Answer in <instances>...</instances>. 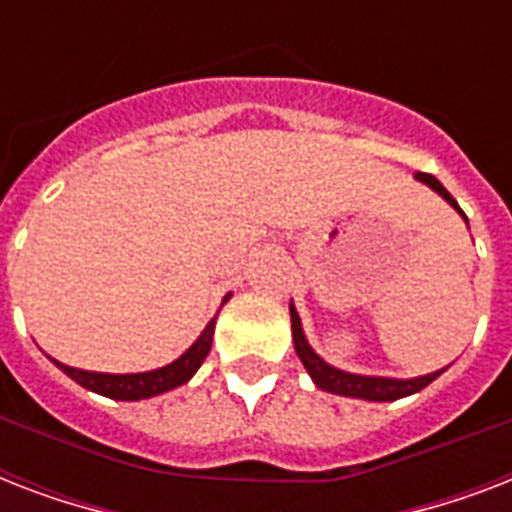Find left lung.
<instances>
[{
	"instance_id": "obj_1",
	"label": "left lung",
	"mask_w": 512,
	"mask_h": 512,
	"mask_svg": "<svg viewBox=\"0 0 512 512\" xmlns=\"http://www.w3.org/2000/svg\"><path fill=\"white\" fill-rule=\"evenodd\" d=\"M417 180L425 185H430L438 196H444L449 204H452L462 217L465 212L460 209V204L454 201V196L446 191L444 185L438 183L436 177L428 175V172H417ZM465 223H468V217H465ZM289 316H292V337H295V350L303 366L308 369V374L313 377V382L319 385L321 390H327V393H337V396H348V398H364V401H398V398L412 396L417 390H422L425 385L436 380L441 372L433 374H422V377H412V380H396V377H366V374H350L342 372V369H335V366H329L324 358L316 353V350L308 345L303 332V324H300V316H297L295 305L289 303Z\"/></svg>"
}]
</instances>
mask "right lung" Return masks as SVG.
<instances>
[{
	"mask_svg": "<svg viewBox=\"0 0 512 512\" xmlns=\"http://www.w3.org/2000/svg\"><path fill=\"white\" fill-rule=\"evenodd\" d=\"M231 295H225L228 300ZM223 300V303H225ZM215 321H209L204 332L199 335V340L193 342L191 348L185 350L183 356L172 361V364L162 366V369H154V372H140V374H106V372H87V369H74V366L60 364L52 358V364L63 369V372L71 377L74 382H79L82 388L92 390V393H100V396L116 398V401H140V398H154L159 393H167V390L177 388V385H185L191 380L196 369L204 364L209 348H212V335H215Z\"/></svg>",
	"mask_w": 512,
	"mask_h": 512,
	"instance_id": "1",
	"label": "right lung"
}]
</instances>
